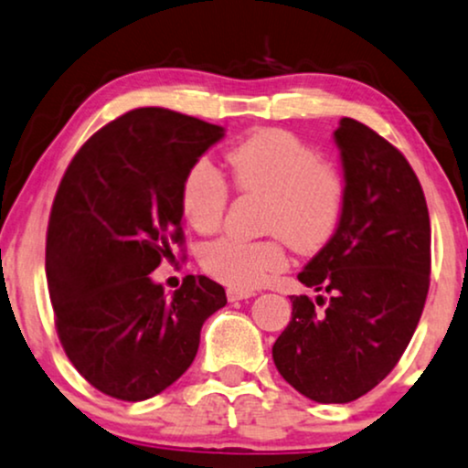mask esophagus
Returning <instances> with one entry per match:
<instances>
[{"label":"esophagus","mask_w":468,"mask_h":468,"mask_svg":"<svg viewBox=\"0 0 468 468\" xmlns=\"http://www.w3.org/2000/svg\"><path fill=\"white\" fill-rule=\"evenodd\" d=\"M253 295L251 291H240V288H228V302H243Z\"/></svg>","instance_id":"esophagus-1"}]
</instances>
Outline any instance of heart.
Here are the masks:
<instances>
[{
	"instance_id": "obj_1",
	"label": "heart",
	"mask_w": 468,
	"mask_h": 468,
	"mask_svg": "<svg viewBox=\"0 0 468 468\" xmlns=\"http://www.w3.org/2000/svg\"><path fill=\"white\" fill-rule=\"evenodd\" d=\"M229 180L240 193L261 195L264 240L221 239L201 253L206 273L240 291L262 286L286 269V240L302 253L319 251L336 234L347 201V182L313 145L280 128L245 136L225 154ZM229 186L210 160L188 166L180 186V207L201 234L221 228Z\"/></svg>"
}]
</instances>
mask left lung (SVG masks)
I'll return each mask as SVG.
<instances>
[{
	"label": "left lung",
	"mask_w": 468,
	"mask_h": 468,
	"mask_svg": "<svg viewBox=\"0 0 468 468\" xmlns=\"http://www.w3.org/2000/svg\"><path fill=\"white\" fill-rule=\"evenodd\" d=\"M334 138L345 212L297 275L327 302L292 295L291 323L273 345L282 378L319 403L354 401L393 371L419 325L431 269L430 212L410 163L356 119H340Z\"/></svg>",
	"instance_id": "1"
}]
</instances>
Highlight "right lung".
<instances>
[{
	"label": "right lung",
	"mask_w": 468,
	"mask_h": 468,
	"mask_svg": "<svg viewBox=\"0 0 468 468\" xmlns=\"http://www.w3.org/2000/svg\"><path fill=\"white\" fill-rule=\"evenodd\" d=\"M221 125L136 108L80 147L56 190L45 273L62 349L80 375L121 401L163 393L193 365L225 288L186 275L171 297L149 278L184 243V173Z\"/></svg>",
	"instance_id": "add662e5"
}]
</instances>
